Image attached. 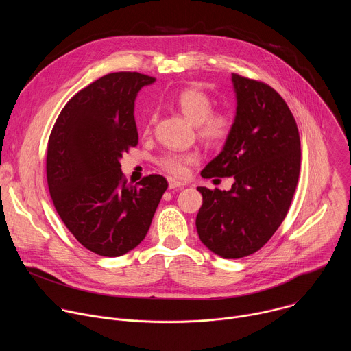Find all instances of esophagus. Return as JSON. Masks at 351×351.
I'll list each match as a JSON object with an SVG mask.
<instances>
[{
  "label": "esophagus",
  "mask_w": 351,
  "mask_h": 351,
  "mask_svg": "<svg viewBox=\"0 0 351 351\" xmlns=\"http://www.w3.org/2000/svg\"><path fill=\"white\" fill-rule=\"evenodd\" d=\"M168 184H169V189H171V190H172V189H182V187H184V183L178 182V180H175V179H168Z\"/></svg>",
  "instance_id": "esophagus-1"
}]
</instances>
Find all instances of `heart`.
<instances>
[{
  "mask_svg": "<svg viewBox=\"0 0 351 351\" xmlns=\"http://www.w3.org/2000/svg\"><path fill=\"white\" fill-rule=\"evenodd\" d=\"M173 106L182 112V115L195 125L197 136L207 145H222L230 136L233 129V118L229 112L217 110L215 99L203 88L187 87L178 93L173 99ZM156 122V114H149L144 133H149ZM199 160L198 153H167L158 158V165L172 176L183 178L187 175L189 168L197 164Z\"/></svg>",
  "mask_w": 351,
  "mask_h": 351,
  "instance_id": "1",
  "label": "heart"
}]
</instances>
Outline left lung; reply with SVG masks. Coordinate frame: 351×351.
Returning <instances> with one entry per match:
<instances>
[{"instance_id":"8db88e82","label":"left lung","mask_w":351,"mask_h":351,"mask_svg":"<svg viewBox=\"0 0 351 351\" xmlns=\"http://www.w3.org/2000/svg\"><path fill=\"white\" fill-rule=\"evenodd\" d=\"M237 107L225 147L202 176L233 178L229 191L197 187L203 206L197 232L223 258L253 254L287 215L297 187L302 148L297 123L269 84L232 73Z\"/></svg>"}]
</instances>
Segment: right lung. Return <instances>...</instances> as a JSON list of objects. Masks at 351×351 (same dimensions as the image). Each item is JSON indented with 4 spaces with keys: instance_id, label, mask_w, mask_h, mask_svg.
<instances>
[{
    "instance_id": "right-lung-1",
    "label": "right lung",
    "mask_w": 351,
    "mask_h": 351,
    "mask_svg": "<svg viewBox=\"0 0 351 351\" xmlns=\"http://www.w3.org/2000/svg\"><path fill=\"white\" fill-rule=\"evenodd\" d=\"M156 77L115 72L76 93L60 112L47 145V183L54 207L76 240L103 257L137 247L168 189L161 175L134 186L121 171L138 143L134 99Z\"/></svg>"
}]
</instances>
